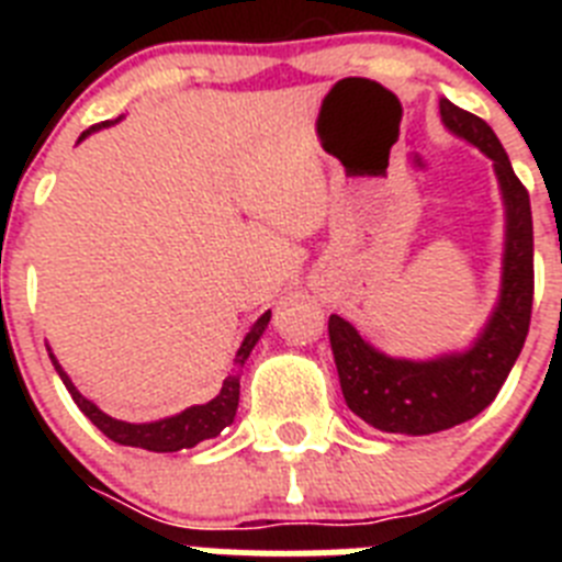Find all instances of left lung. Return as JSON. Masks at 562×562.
Returning a JSON list of instances; mask_svg holds the SVG:
<instances>
[{"label":"left lung","instance_id":"8db88e82","mask_svg":"<svg viewBox=\"0 0 562 562\" xmlns=\"http://www.w3.org/2000/svg\"><path fill=\"white\" fill-rule=\"evenodd\" d=\"M441 123L493 160L506 211L501 295L493 315L467 351L436 360H400L376 351L360 331L329 317V340L337 376L351 414L382 434L428 436L473 419L498 396L524 349L535 295V241L529 191L515 177L513 162L495 132L481 117L448 98L439 101Z\"/></svg>","mask_w":562,"mask_h":562}]
</instances>
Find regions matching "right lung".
<instances>
[{"instance_id":"right-lung-1","label":"right lung","mask_w":562,"mask_h":562,"mask_svg":"<svg viewBox=\"0 0 562 562\" xmlns=\"http://www.w3.org/2000/svg\"><path fill=\"white\" fill-rule=\"evenodd\" d=\"M103 126H112V121L87 128L78 140H83L87 134H92L95 128H103ZM267 324H270V312H265V315L258 317L256 324H252V329L247 331V337L241 340V346H238L236 351V371H231V374L225 376L222 391L213 396L211 402H205V405H193V408H186L182 414L168 416V419L143 422V425L112 419L109 414H103L95 402H89L87 396L72 385V380H69L67 371L58 366L53 351H49V360H53V366H56L58 376H61V382L67 385L69 394H72V400H76V405L81 408V414L87 416V419L92 422L103 436H109V439L117 441V445H126V448H143V450H151V453H177V450L193 448V445H200V441L220 436L222 430L231 425L238 408V380H241L238 369H241L247 357H250L252 346L261 340Z\"/></svg>"}]
</instances>
